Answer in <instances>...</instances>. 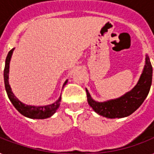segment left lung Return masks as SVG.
<instances>
[{
    "mask_svg": "<svg viewBox=\"0 0 154 154\" xmlns=\"http://www.w3.org/2000/svg\"><path fill=\"white\" fill-rule=\"evenodd\" d=\"M152 77L153 67L149 58L146 56V65L141 78L131 91L120 98L105 102H97L91 98L86 89L88 103L97 113L107 118H121L129 116L141 106L146 98L152 84Z\"/></svg>",
    "mask_w": 154,
    "mask_h": 154,
    "instance_id": "1",
    "label": "left lung"
}]
</instances>
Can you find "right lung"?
<instances>
[{
  "label": "right lung",
  "mask_w": 154,
  "mask_h": 154,
  "mask_svg": "<svg viewBox=\"0 0 154 154\" xmlns=\"http://www.w3.org/2000/svg\"><path fill=\"white\" fill-rule=\"evenodd\" d=\"M13 49H11L8 52V55L5 59V69H4V81H5V90L8 95V98L13 105V106L17 109L18 112L21 113L25 117L32 118V119H45L48 117H51L52 115L54 114L56 110L57 109L59 105H60V100H61V96L59 97L57 101L52 105H46V106H31V105H27L20 102L17 98L14 96V94L12 93L10 89V86L8 85V69H9V61H10L11 56L13 53ZM67 81L65 82V85L66 84ZM63 85V86H64Z\"/></svg>",
  "instance_id": "right-lung-1"
}]
</instances>
